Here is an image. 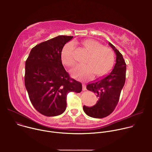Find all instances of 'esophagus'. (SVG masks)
Wrapping results in <instances>:
<instances>
[{
    "mask_svg": "<svg viewBox=\"0 0 152 152\" xmlns=\"http://www.w3.org/2000/svg\"><path fill=\"white\" fill-rule=\"evenodd\" d=\"M82 90L83 91L86 90V85L85 84H82Z\"/></svg>",
    "mask_w": 152,
    "mask_h": 152,
    "instance_id": "1",
    "label": "esophagus"
}]
</instances>
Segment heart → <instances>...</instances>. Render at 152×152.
Masks as SVG:
<instances>
[{
    "label": "heart",
    "mask_w": 152,
    "mask_h": 152,
    "mask_svg": "<svg viewBox=\"0 0 152 152\" xmlns=\"http://www.w3.org/2000/svg\"><path fill=\"white\" fill-rule=\"evenodd\" d=\"M83 46L90 53L86 59V64H78L71 70L73 77L75 78H90L95 73L96 76H102L109 72L113 67L114 62V55L113 50L94 39H88L83 42ZM75 45L69 42L62 52V61L68 67L75 63L74 56Z\"/></svg>",
    "instance_id": "1"
}]
</instances>
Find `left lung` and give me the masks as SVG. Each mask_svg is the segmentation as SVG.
<instances>
[{
  "label": "left lung",
  "instance_id": "1",
  "mask_svg": "<svg viewBox=\"0 0 152 152\" xmlns=\"http://www.w3.org/2000/svg\"><path fill=\"white\" fill-rule=\"evenodd\" d=\"M108 45L116 55L115 64L113 70L86 85V89L94 92L98 97V101L93 106H83L85 113L93 118H102L113 112L126 80V64L123 55L111 42Z\"/></svg>",
  "mask_w": 152,
  "mask_h": 152
}]
</instances>
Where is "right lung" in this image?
Wrapping results in <instances>:
<instances>
[{
  "instance_id": "add662e5",
  "label": "right lung",
  "mask_w": 152,
  "mask_h": 152,
  "mask_svg": "<svg viewBox=\"0 0 152 152\" xmlns=\"http://www.w3.org/2000/svg\"><path fill=\"white\" fill-rule=\"evenodd\" d=\"M73 38L59 35L41 42L32 49L26 61L25 87L32 105L44 115L62 114L67 94L82 91V83L71 79L62 64V50Z\"/></svg>"
}]
</instances>
